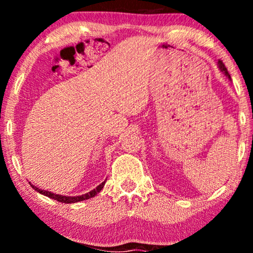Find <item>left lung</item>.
<instances>
[{
    "label": "left lung",
    "mask_w": 253,
    "mask_h": 253,
    "mask_svg": "<svg viewBox=\"0 0 253 253\" xmlns=\"http://www.w3.org/2000/svg\"><path fill=\"white\" fill-rule=\"evenodd\" d=\"M217 64H219V68H220V70H221L223 74L226 75V76H227L229 80H231V76H229V74H228V71H227V69H226V66H225V64H223L221 60H219V62H217Z\"/></svg>",
    "instance_id": "1"
}]
</instances>
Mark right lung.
<instances>
[{
	"instance_id": "obj_1",
	"label": "right lung",
	"mask_w": 253,
	"mask_h": 253,
	"mask_svg": "<svg viewBox=\"0 0 253 253\" xmlns=\"http://www.w3.org/2000/svg\"><path fill=\"white\" fill-rule=\"evenodd\" d=\"M104 183L106 181L101 183L100 185H97L96 188H95L94 190L89 191V193L84 194V195H81V196H63V195H59V194H54V193H51V191H47V190H42L39 189V188L34 187L33 184H30L32 185V188H33L34 190L38 191V193L42 194V195L50 197V199H53V200H57L58 202H62V203H75V202H80V201H84V200H89L91 199V197H94L95 195H97L98 193H100L101 190H102Z\"/></svg>"
}]
</instances>
